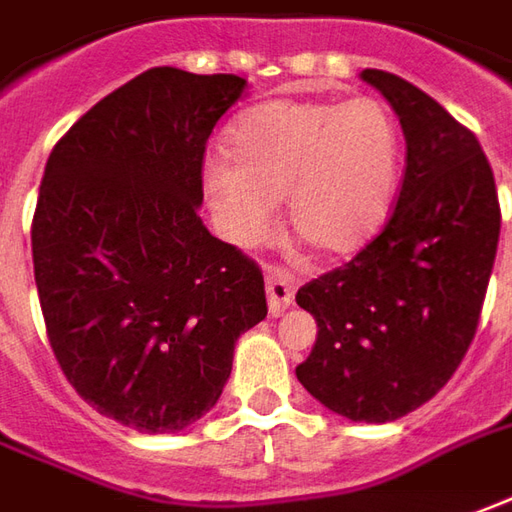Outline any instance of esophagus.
Instances as JSON below:
<instances>
[{
	"label": "esophagus",
	"mask_w": 512,
	"mask_h": 512,
	"mask_svg": "<svg viewBox=\"0 0 512 512\" xmlns=\"http://www.w3.org/2000/svg\"><path fill=\"white\" fill-rule=\"evenodd\" d=\"M267 303H270V315H284L290 309L292 298H295V276L284 267H267Z\"/></svg>",
	"instance_id": "34e87169"
}]
</instances>
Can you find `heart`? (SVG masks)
<instances>
[{"label":"heart","instance_id":"obj_1","mask_svg":"<svg viewBox=\"0 0 512 512\" xmlns=\"http://www.w3.org/2000/svg\"><path fill=\"white\" fill-rule=\"evenodd\" d=\"M231 161H211L206 195L239 242L262 236L290 197V222L329 256L357 253L396 209L401 128L376 97L348 102L270 100L228 130Z\"/></svg>","mask_w":512,"mask_h":512}]
</instances>
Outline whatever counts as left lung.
I'll return each instance as SVG.
<instances>
[{"instance_id": "left-lung-1", "label": "left lung", "mask_w": 512, "mask_h": 512, "mask_svg": "<svg viewBox=\"0 0 512 512\" xmlns=\"http://www.w3.org/2000/svg\"><path fill=\"white\" fill-rule=\"evenodd\" d=\"M398 114L396 209L351 262L303 284L317 320L298 382L337 415L387 424L449 382L477 334L499 245V195L477 136L398 74L365 69Z\"/></svg>"}]
</instances>
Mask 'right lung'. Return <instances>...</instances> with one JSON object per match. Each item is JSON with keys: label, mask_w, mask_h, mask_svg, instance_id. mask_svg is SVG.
Segmentation results:
<instances>
[{"label": "right lung", "mask_w": 512, "mask_h": 512, "mask_svg": "<svg viewBox=\"0 0 512 512\" xmlns=\"http://www.w3.org/2000/svg\"><path fill=\"white\" fill-rule=\"evenodd\" d=\"M236 74L147 69L52 147L33 267L52 354L77 396L147 435L209 412L242 331L267 317L262 267L197 217L211 130Z\"/></svg>", "instance_id": "obj_1"}]
</instances>
